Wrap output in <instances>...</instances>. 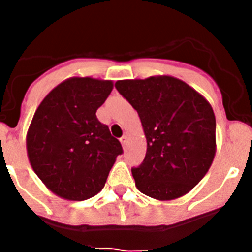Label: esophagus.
I'll return each mask as SVG.
<instances>
[{"instance_id":"obj_1","label":"esophagus","mask_w":252,"mask_h":252,"mask_svg":"<svg viewBox=\"0 0 252 252\" xmlns=\"http://www.w3.org/2000/svg\"><path fill=\"white\" fill-rule=\"evenodd\" d=\"M127 140H128V137L126 136V135H124V136L120 139V141H121V144H122V146H124V148H126V145H127Z\"/></svg>"}]
</instances>
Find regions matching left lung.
Wrapping results in <instances>:
<instances>
[{"label": "left lung", "instance_id": "left-lung-1", "mask_svg": "<svg viewBox=\"0 0 252 252\" xmlns=\"http://www.w3.org/2000/svg\"><path fill=\"white\" fill-rule=\"evenodd\" d=\"M137 111L148 148L132 168L136 188L158 201L190 192L207 174L216 155L212 106L186 82L170 75L116 82Z\"/></svg>", "mask_w": 252, "mask_h": 252}]
</instances>
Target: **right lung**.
Masks as SVG:
<instances>
[{
  "mask_svg": "<svg viewBox=\"0 0 252 252\" xmlns=\"http://www.w3.org/2000/svg\"><path fill=\"white\" fill-rule=\"evenodd\" d=\"M112 81L72 77L39 104L26 135L32 170L49 190L68 201H84L102 190L122 146L95 112Z\"/></svg>",
  "mask_w": 252,
  "mask_h": 252,
  "instance_id": "right-lung-1",
  "label": "right lung"
}]
</instances>
